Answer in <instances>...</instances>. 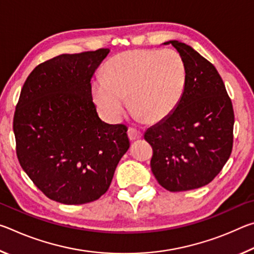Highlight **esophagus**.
<instances>
[{"instance_id":"esophagus-1","label":"esophagus","mask_w":254,"mask_h":254,"mask_svg":"<svg viewBox=\"0 0 254 254\" xmlns=\"http://www.w3.org/2000/svg\"><path fill=\"white\" fill-rule=\"evenodd\" d=\"M127 135H128V139H130L131 141H135L142 136V132L139 131L135 127H128Z\"/></svg>"}]
</instances>
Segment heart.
Returning <instances> with one entry per match:
<instances>
[{"label":"heart","mask_w":254,"mask_h":254,"mask_svg":"<svg viewBox=\"0 0 254 254\" xmlns=\"http://www.w3.org/2000/svg\"><path fill=\"white\" fill-rule=\"evenodd\" d=\"M103 76L93 81L95 104L107 118L117 120L131 109L148 122H158L178 104L185 87V64L174 50H128L106 63Z\"/></svg>","instance_id":"b5f03b06"}]
</instances>
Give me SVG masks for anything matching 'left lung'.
<instances>
[{"instance_id": "obj_1", "label": "left lung", "mask_w": 254, "mask_h": 254, "mask_svg": "<svg viewBox=\"0 0 254 254\" xmlns=\"http://www.w3.org/2000/svg\"><path fill=\"white\" fill-rule=\"evenodd\" d=\"M173 45L185 64V87L173 113L145 132L152 174L169 191L203 187L220 174L233 148L234 111L222 77L190 46Z\"/></svg>"}]
</instances>
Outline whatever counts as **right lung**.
I'll use <instances>...</instances> for the list:
<instances>
[{
	"instance_id": "right-lung-1",
	"label": "right lung",
	"mask_w": 254,
	"mask_h": 254,
	"mask_svg": "<svg viewBox=\"0 0 254 254\" xmlns=\"http://www.w3.org/2000/svg\"><path fill=\"white\" fill-rule=\"evenodd\" d=\"M109 53L46 60L21 89L13 118L16 156L33 184L58 203L100 198L130 148L127 127L103 122L93 102L91 79Z\"/></svg>"
}]
</instances>
